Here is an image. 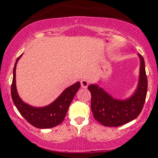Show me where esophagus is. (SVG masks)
Here are the masks:
<instances>
[{
  "instance_id": "obj_1",
  "label": "esophagus",
  "mask_w": 158,
  "mask_h": 158,
  "mask_svg": "<svg viewBox=\"0 0 158 158\" xmlns=\"http://www.w3.org/2000/svg\"><path fill=\"white\" fill-rule=\"evenodd\" d=\"M88 85H89V81H87L86 79H82V80L81 81V88H86L88 86Z\"/></svg>"
}]
</instances>
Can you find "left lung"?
<instances>
[{"label": "left lung", "instance_id": "8db88e82", "mask_svg": "<svg viewBox=\"0 0 158 158\" xmlns=\"http://www.w3.org/2000/svg\"><path fill=\"white\" fill-rule=\"evenodd\" d=\"M140 59L139 84L135 93L126 100L114 99L97 85L88 87L91 94V110L96 120L105 126L117 127L137 118L141 113L147 94L148 81L144 59Z\"/></svg>", "mask_w": 158, "mask_h": 158}]
</instances>
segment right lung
<instances>
[{
    "instance_id": "obj_1",
    "label": "right lung",
    "mask_w": 158,
    "mask_h": 158,
    "mask_svg": "<svg viewBox=\"0 0 158 158\" xmlns=\"http://www.w3.org/2000/svg\"><path fill=\"white\" fill-rule=\"evenodd\" d=\"M21 55L16 60L13 68V79L11 85V96L14 104L20 114L29 123L38 128H50L55 127L64 120L69 106L73 100L80 82L75 83L65 89L57 99L49 106L43 108H35L26 104L20 99L15 85V68Z\"/></svg>"
}]
</instances>
